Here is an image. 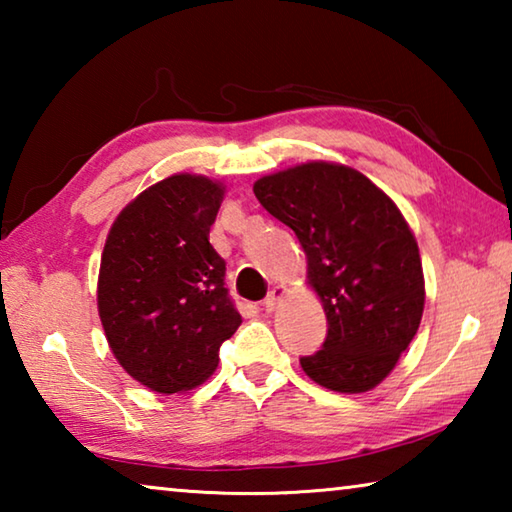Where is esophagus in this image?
Masks as SVG:
<instances>
[{
  "label": "esophagus",
  "mask_w": 512,
  "mask_h": 512,
  "mask_svg": "<svg viewBox=\"0 0 512 512\" xmlns=\"http://www.w3.org/2000/svg\"><path fill=\"white\" fill-rule=\"evenodd\" d=\"M284 293H287V289L284 287H273L271 291H268V296L264 300V311H273L277 307V302L284 298Z\"/></svg>",
  "instance_id": "esophagus-1"
}]
</instances>
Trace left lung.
<instances>
[{"label":"left lung","mask_w":512,"mask_h":512,"mask_svg":"<svg viewBox=\"0 0 512 512\" xmlns=\"http://www.w3.org/2000/svg\"><path fill=\"white\" fill-rule=\"evenodd\" d=\"M253 192L296 232L327 316L323 348L300 359L302 370L336 393L375 388L422 320L424 275L409 223L372 180L336 162L271 173Z\"/></svg>","instance_id":"8db88e82"}]
</instances>
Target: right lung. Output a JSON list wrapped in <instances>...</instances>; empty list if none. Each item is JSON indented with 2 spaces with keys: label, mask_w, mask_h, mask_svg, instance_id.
Listing matches in <instances>:
<instances>
[{
  "label": "right lung",
  "mask_w": 512,
  "mask_h": 512,
  "mask_svg": "<svg viewBox=\"0 0 512 512\" xmlns=\"http://www.w3.org/2000/svg\"><path fill=\"white\" fill-rule=\"evenodd\" d=\"M225 187L176 173L133 198L103 246L97 305L112 354L155 393L196 388L241 325L210 228Z\"/></svg>",
  "instance_id": "1"
}]
</instances>
